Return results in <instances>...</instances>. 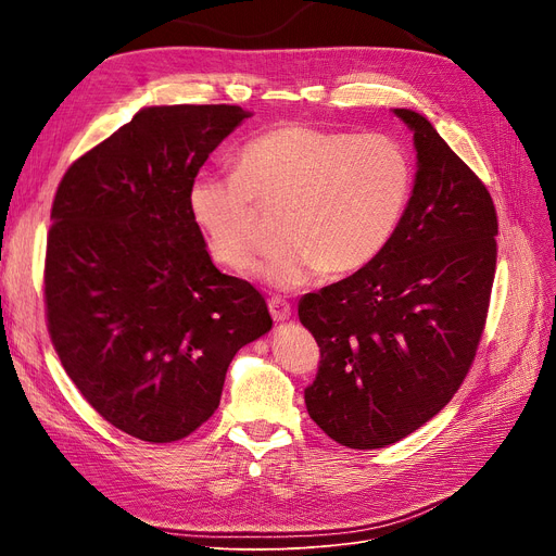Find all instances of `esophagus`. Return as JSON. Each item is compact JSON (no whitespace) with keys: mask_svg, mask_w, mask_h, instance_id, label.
Listing matches in <instances>:
<instances>
[{"mask_svg":"<svg viewBox=\"0 0 556 556\" xmlns=\"http://www.w3.org/2000/svg\"><path fill=\"white\" fill-rule=\"evenodd\" d=\"M268 308H270V315H273L275 323H283V319L290 317V304L281 298H273L268 302Z\"/></svg>","mask_w":556,"mask_h":556,"instance_id":"obj_1","label":"esophagus"}]
</instances>
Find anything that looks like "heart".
Instances as JSON below:
<instances>
[{
  "instance_id": "obj_1",
  "label": "heart",
  "mask_w": 556,
  "mask_h": 556,
  "mask_svg": "<svg viewBox=\"0 0 556 556\" xmlns=\"http://www.w3.org/2000/svg\"><path fill=\"white\" fill-rule=\"evenodd\" d=\"M415 168L388 135H354L283 124L250 139L237 170L198 173L189 214L216 263L241 270L252 252V202L283 204L277 250L254 275L298 290L325 270L365 268L392 241L413 195Z\"/></svg>"
}]
</instances>
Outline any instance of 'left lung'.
Returning a JSON list of instances; mask_svg holds the SVG:
<instances>
[{
  "label": "left lung",
  "mask_w": 556,
  "mask_h": 556,
  "mask_svg": "<svg viewBox=\"0 0 556 556\" xmlns=\"http://www.w3.org/2000/svg\"><path fill=\"white\" fill-rule=\"evenodd\" d=\"M413 130L415 187L388 248L365 268L300 300L319 346L306 410L331 440L390 446L453 399L484 329L495 273L493 200L424 114Z\"/></svg>",
  "instance_id": "left-lung-1"
}]
</instances>
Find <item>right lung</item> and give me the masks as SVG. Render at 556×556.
Returning a JSON list of instances; mask_svg holds the SVG:
<instances>
[{
    "label": "right lung",
    "instance_id": "right-lung-1",
    "mask_svg": "<svg viewBox=\"0 0 556 556\" xmlns=\"http://www.w3.org/2000/svg\"><path fill=\"white\" fill-rule=\"evenodd\" d=\"M248 116L239 105L141 108L55 191L51 342L87 403L141 442H178L207 421L231 358L273 327L258 290L214 266L187 202L200 166Z\"/></svg>",
    "mask_w": 556,
    "mask_h": 556
}]
</instances>
